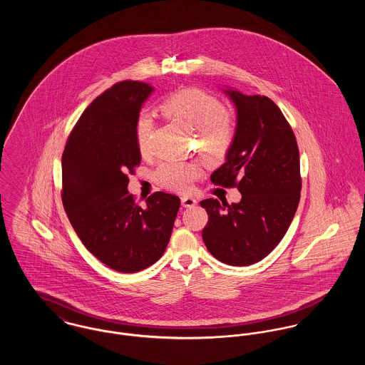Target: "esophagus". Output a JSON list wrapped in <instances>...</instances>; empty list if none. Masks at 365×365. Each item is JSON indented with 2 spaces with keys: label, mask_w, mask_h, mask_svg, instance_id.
<instances>
[{
  "label": "esophagus",
  "mask_w": 365,
  "mask_h": 365,
  "mask_svg": "<svg viewBox=\"0 0 365 365\" xmlns=\"http://www.w3.org/2000/svg\"><path fill=\"white\" fill-rule=\"evenodd\" d=\"M181 204L184 208H191L194 205H197V200L192 198V197H188V195H182L181 197Z\"/></svg>",
  "instance_id": "obj_1"
}]
</instances>
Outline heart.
<instances>
[{
    "instance_id": "obj_1",
    "label": "heart",
    "mask_w": 365,
    "mask_h": 365,
    "mask_svg": "<svg viewBox=\"0 0 365 365\" xmlns=\"http://www.w3.org/2000/svg\"><path fill=\"white\" fill-rule=\"evenodd\" d=\"M163 109L197 128L201 142L209 149L219 152L230 145L233 136L232 118L226 113L225 105L208 93L194 88L181 90L164 101ZM152 130V118L143 113L138 120L136 129L138 149L143 158L155 155ZM200 171L201 167L197 163L168 161L157 170V184L168 190H181L187 187Z\"/></svg>"
}]
</instances>
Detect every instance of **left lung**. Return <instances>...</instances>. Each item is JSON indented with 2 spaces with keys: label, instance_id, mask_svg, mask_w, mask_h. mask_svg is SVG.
Segmentation results:
<instances>
[{
  "label": "left lung",
  "instance_id": "1",
  "mask_svg": "<svg viewBox=\"0 0 365 365\" xmlns=\"http://www.w3.org/2000/svg\"><path fill=\"white\" fill-rule=\"evenodd\" d=\"M237 110V126L226 163L210 181L236 187L239 204L201 201L208 223L202 239L209 253L229 265H252L285 236L301 198L299 150L281 109L265 96L226 90Z\"/></svg>",
  "mask_w": 365,
  "mask_h": 365
}]
</instances>
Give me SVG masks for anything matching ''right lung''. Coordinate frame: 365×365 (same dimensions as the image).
Wrapping results in <instances>:
<instances>
[{"label":"right lung","instance_id":"1","mask_svg":"<svg viewBox=\"0 0 365 365\" xmlns=\"http://www.w3.org/2000/svg\"><path fill=\"white\" fill-rule=\"evenodd\" d=\"M153 87L120 81L98 96L68 135L61 157V201L86 249L109 268L138 272L164 253L180 198L157 191L142 208L128 192L140 164L139 112Z\"/></svg>","mask_w":365,"mask_h":365}]
</instances>
